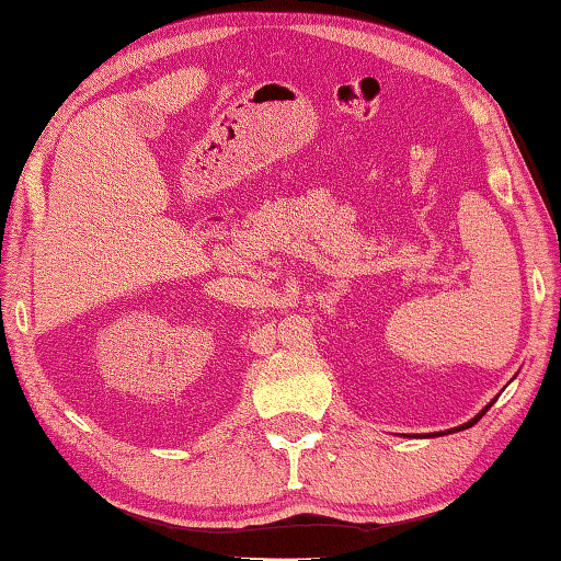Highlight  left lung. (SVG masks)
Wrapping results in <instances>:
<instances>
[{
	"instance_id": "obj_1",
	"label": "left lung",
	"mask_w": 561,
	"mask_h": 561,
	"mask_svg": "<svg viewBox=\"0 0 561 561\" xmlns=\"http://www.w3.org/2000/svg\"><path fill=\"white\" fill-rule=\"evenodd\" d=\"M494 402H496V398H494V400H492V402H490V404H486V408H484V410H482V412H478V414H474V416H472V420H470V422H465V424H460V426H456V428H448V432H436V434H432V436H440V434H456V432H462V428H470V426H472V424H478V422H480V420H482V416H484V412H486V410H490V408H492V404H494Z\"/></svg>"
}]
</instances>
